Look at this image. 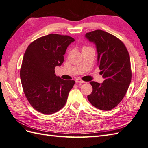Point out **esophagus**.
Instances as JSON below:
<instances>
[{
	"label": "esophagus",
	"instance_id": "obj_1",
	"mask_svg": "<svg viewBox=\"0 0 148 148\" xmlns=\"http://www.w3.org/2000/svg\"><path fill=\"white\" fill-rule=\"evenodd\" d=\"M75 82H76V83H85V82L83 81L82 79H81L79 78H77V79H75Z\"/></svg>",
	"mask_w": 148,
	"mask_h": 148
}]
</instances>
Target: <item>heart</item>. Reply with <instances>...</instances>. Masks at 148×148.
Listing matches in <instances>:
<instances>
[{"mask_svg": "<svg viewBox=\"0 0 148 148\" xmlns=\"http://www.w3.org/2000/svg\"><path fill=\"white\" fill-rule=\"evenodd\" d=\"M86 47H86V46H84V47H83V49H84V48H86Z\"/></svg>", "mask_w": 148, "mask_h": 148, "instance_id": "b5f03b06", "label": "heart"}]
</instances>
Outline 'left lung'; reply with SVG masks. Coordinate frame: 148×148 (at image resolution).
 <instances>
[{
	"instance_id": "obj_1",
	"label": "left lung",
	"mask_w": 148,
	"mask_h": 148,
	"mask_svg": "<svg viewBox=\"0 0 148 148\" xmlns=\"http://www.w3.org/2000/svg\"><path fill=\"white\" fill-rule=\"evenodd\" d=\"M96 44L102 83L90 82L92 87L88 96L89 102L102 110L114 109L122 101L132 79L130 59L123 42L115 36L97 29L85 35Z\"/></svg>"
}]
</instances>
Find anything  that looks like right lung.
<instances>
[{
  "label": "right lung",
  "mask_w": 148,
  "mask_h": 148,
  "mask_svg": "<svg viewBox=\"0 0 148 148\" xmlns=\"http://www.w3.org/2000/svg\"><path fill=\"white\" fill-rule=\"evenodd\" d=\"M74 41L69 36L50 34L36 39L26 49L20 78L26 97L39 112L52 114L66 104L75 82L57 77L55 68L63 63L67 47Z\"/></svg>",
  "instance_id": "add662e5"
}]
</instances>
